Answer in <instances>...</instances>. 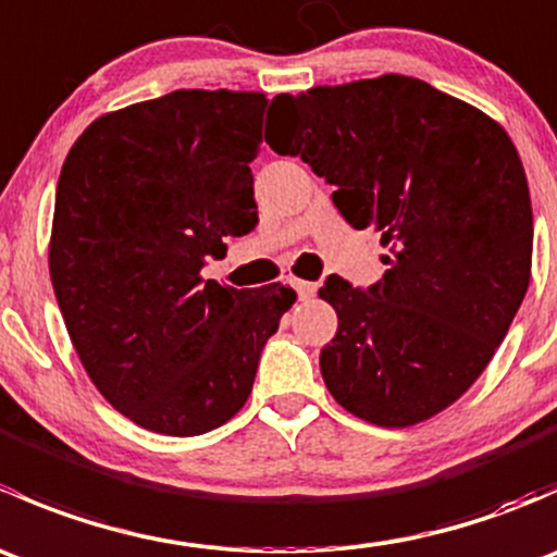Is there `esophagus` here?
I'll return each mask as SVG.
<instances>
[{
  "instance_id": "1",
  "label": "esophagus",
  "mask_w": 557,
  "mask_h": 557,
  "mask_svg": "<svg viewBox=\"0 0 557 557\" xmlns=\"http://www.w3.org/2000/svg\"><path fill=\"white\" fill-rule=\"evenodd\" d=\"M290 285H294V290H296V296H299V299H312L314 290H318V285L307 283V280H294Z\"/></svg>"
}]
</instances>
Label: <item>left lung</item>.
<instances>
[{"mask_svg": "<svg viewBox=\"0 0 557 557\" xmlns=\"http://www.w3.org/2000/svg\"><path fill=\"white\" fill-rule=\"evenodd\" d=\"M267 143L334 185L352 228L387 247L383 280L331 274L339 329L320 350L331 396L385 429L434 418L485 372L531 280L533 215L512 139L418 77L272 99Z\"/></svg>", "mask_w": 557, "mask_h": 557, "instance_id": "8db88e82", "label": "left lung"}]
</instances>
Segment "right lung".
<instances>
[{"label":"right lung","instance_id":"1","mask_svg":"<svg viewBox=\"0 0 557 557\" xmlns=\"http://www.w3.org/2000/svg\"><path fill=\"white\" fill-rule=\"evenodd\" d=\"M269 99L172 91L94 121L55 185L50 280L99 393L143 429L196 436L245 407L296 294L223 288L207 258L258 223L250 161Z\"/></svg>","mask_w":557,"mask_h":557}]
</instances>
